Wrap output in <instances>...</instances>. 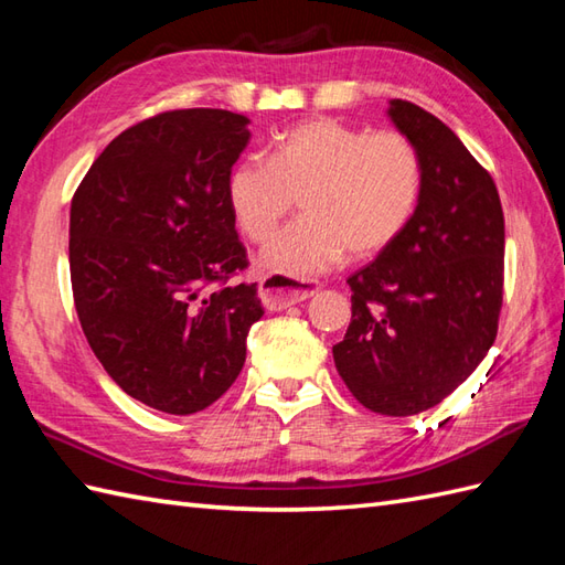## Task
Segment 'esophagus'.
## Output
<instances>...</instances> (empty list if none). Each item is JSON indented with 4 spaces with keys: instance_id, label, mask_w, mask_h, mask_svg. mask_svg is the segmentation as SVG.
Segmentation results:
<instances>
[{
    "instance_id": "34e87169",
    "label": "esophagus",
    "mask_w": 565,
    "mask_h": 565,
    "mask_svg": "<svg viewBox=\"0 0 565 565\" xmlns=\"http://www.w3.org/2000/svg\"><path fill=\"white\" fill-rule=\"evenodd\" d=\"M316 294L313 286L289 279L279 274H264L259 279V298L267 310H284L294 303H301Z\"/></svg>"
}]
</instances>
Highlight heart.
<instances>
[{
	"label": "heart",
	"instance_id": "heart-1",
	"mask_svg": "<svg viewBox=\"0 0 565 565\" xmlns=\"http://www.w3.org/2000/svg\"><path fill=\"white\" fill-rule=\"evenodd\" d=\"M423 158L401 130L308 118L276 140L271 160L252 154L227 174L225 196L249 243H267L301 199L303 213L264 252L267 267L308 279L347 252L376 257L398 239L423 196Z\"/></svg>",
	"mask_w": 565,
	"mask_h": 565
}]
</instances>
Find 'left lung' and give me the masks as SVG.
I'll list each match as a JSON object with an SVG mask.
<instances>
[{"instance_id":"left-lung-1","label":"left lung","mask_w":565,"mask_h":565,"mask_svg":"<svg viewBox=\"0 0 565 565\" xmlns=\"http://www.w3.org/2000/svg\"><path fill=\"white\" fill-rule=\"evenodd\" d=\"M388 116L423 158V196L405 233L347 279L352 322L332 356L359 403L405 417L441 403L493 347L505 218L493 177L449 126L403 99Z\"/></svg>"}]
</instances>
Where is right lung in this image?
I'll use <instances>...</instances> for the list:
<instances>
[{"instance_id":"add662e5","label":"right lung","mask_w":565,"mask_h":565,"mask_svg":"<svg viewBox=\"0 0 565 565\" xmlns=\"http://www.w3.org/2000/svg\"><path fill=\"white\" fill-rule=\"evenodd\" d=\"M249 118L177 109L99 154L70 206V279L79 326L130 398L191 415L233 386L264 316L225 184Z\"/></svg>"}]
</instances>
